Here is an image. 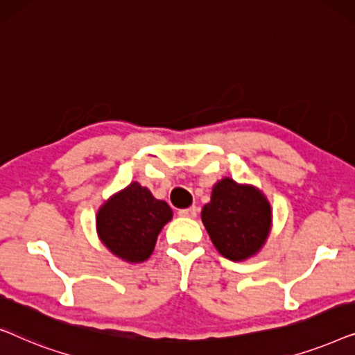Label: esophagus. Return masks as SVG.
<instances>
[{"label": "esophagus", "instance_id": "34e87169", "mask_svg": "<svg viewBox=\"0 0 355 355\" xmlns=\"http://www.w3.org/2000/svg\"><path fill=\"white\" fill-rule=\"evenodd\" d=\"M179 216L184 218H196L197 216V207H189V208H182V210L178 211Z\"/></svg>", "mask_w": 355, "mask_h": 355}]
</instances>
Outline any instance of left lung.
<instances>
[{
  "label": "left lung",
  "instance_id": "obj_1",
  "mask_svg": "<svg viewBox=\"0 0 355 355\" xmlns=\"http://www.w3.org/2000/svg\"><path fill=\"white\" fill-rule=\"evenodd\" d=\"M202 221L223 257L245 260L260 250L268 236L270 203L255 187L239 186L226 178L213 187Z\"/></svg>",
  "mask_w": 355,
  "mask_h": 355
}]
</instances>
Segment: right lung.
Here are the masks:
<instances>
[{
	"instance_id": "add662e5",
	"label": "right lung",
	"mask_w": 355,
	"mask_h": 355,
	"mask_svg": "<svg viewBox=\"0 0 355 355\" xmlns=\"http://www.w3.org/2000/svg\"><path fill=\"white\" fill-rule=\"evenodd\" d=\"M171 216L166 202L157 200L147 187L132 182L100 208L96 230L114 255L139 263L152 255L159 231Z\"/></svg>"
}]
</instances>
